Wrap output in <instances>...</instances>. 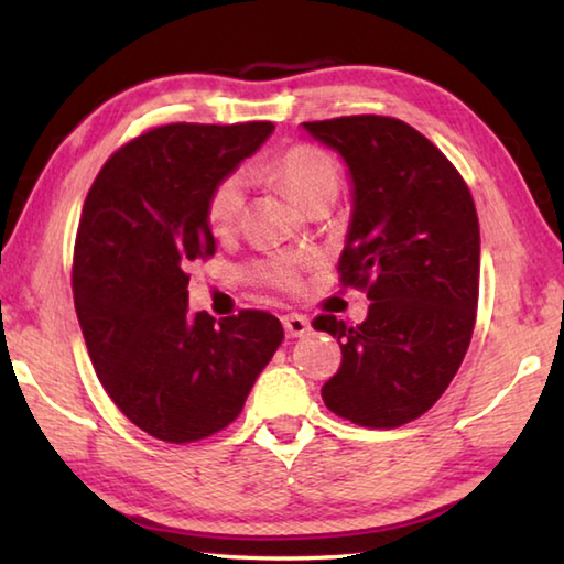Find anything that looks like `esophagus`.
Returning a JSON list of instances; mask_svg holds the SVG:
<instances>
[{
    "label": "esophagus",
    "instance_id": "34e87169",
    "mask_svg": "<svg viewBox=\"0 0 564 564\" xmlns=\"http://www.w3.org/2000/svg\"><path fill=\"white\" fill-rule=\"evenodd\" d=\"M283 321V328H285V336L289 338H301L305 333L311 330V323L305 316H299V313H285L281 318Z\"/></svg>",
    "mask_w": 564,
    "mask_h": 564
}]
</instances>
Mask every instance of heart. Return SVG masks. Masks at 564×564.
<instances>
[{
    "mask_svg": "<svg viewBox=\"0 0 564 564\" xmlns=\"http://www.w3.org/2000/svg\"><path fill=\"white\" fill-rule=\"evenodd\" d=\"M256 174L269 176L289 191V196L299 206H308L318 196H336L338 169L326 151L311 144H295L275 154L271 161L256 166ZM248 181L241 171L218 178L212 194L206 198V224L216 236H228L241 218L246 204ZM263 281L275 285H293L299 279L295 261L289 256H279L259 265Z\"/></svg>",
    "mask_w": 564,
    "mask_h": 564,
    "instance_id": "obj_1",
    "label": "heart"
}]
</instances>
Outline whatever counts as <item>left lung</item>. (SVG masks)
Returning a JSON list of instances; mask_svg holds the SVG:
<instances>
[{
    "instance_id": "8db88e82",
    "label": "left lung",
    "mask_w": 564,
    "mask_h": 564,
    "mask_svg": "<svg viewBox=\"0 0 564 564\" xmlns=\"http://www.w3.org/2000/svg\"><path fill=\"white\" fill-rule=\"evenodd\" d=\"M350 176V221L338 271L368 289V318L350 328L318 316L343 362L321 395L366 427H398L431 410L473 338L480 226L470 191L423 133L390 117L305 121Z\"/></svg>"
}]
</instances>
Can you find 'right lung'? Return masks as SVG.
<instances>
[{"instance_id":"obj_1","label":"right lung","mask_w":564,"mask_h":564,"mask_svg":"<svg viewBox=\"0 0 564 564\" xmlns=\"http://www.w3.org/2000/svg\"><path fill=\"white\" fill-rule=\"evenodd\" d=\"M273 133L169 123L119 149L84 202L74 308L94 370L117 408L166 443L224 431L283 340L265 311L218 321L188 311V265L216 253L206 198Z\"/></svg>"}]
</instances>
